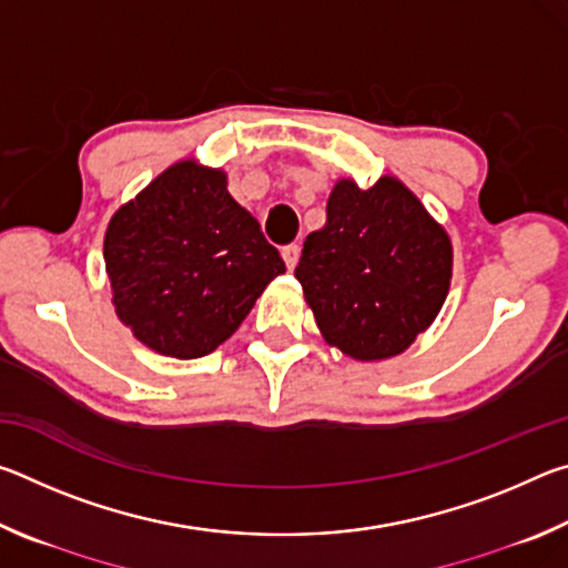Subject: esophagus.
Masks as SVG:
<instances>
[{"label":"esophagus","instance_id":"34e87169","mask_svg":"<svg viewBox=\"0 0 568 568\" xmlns=\"http://www.w3.org/2000/svg\"><path fill=\"white\" fill-rule=\"evenodd\" d=\"M297 257H301V247H297V245H285L283 247V261L287 265V271H293V267L297 265Z\"/></svg>","mask_w":568,"mask_h":568}]
</instances>
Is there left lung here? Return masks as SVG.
Returning <instances> with one entry per match:
<instances>
[{"label": "left lung", "instance_id": "8db88e82", "mask_svg": "<svg viewBox=\"0 0 568 568\" xmlns=\"http://www.w3.org/2000/svg\"><path fill=\"white\" fill-rule=\"evenodd\" d=\"M328 223L305 237L295 267L325 343L353 361L408 351L446 303L454 245L398 178L363 190L335 180Z\"/></svg>", "mask_w": 568, "mask_h": 568}]
</instances>
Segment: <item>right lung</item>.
I'll use <instances>...</instances> for the list:
<instances>
[{
    "label": "right lung",
    "mask_w": 568,
    "mask_h": 568,
    "mask_svg": "<svg viewBox=\"0 0 568 568\" xmlns=\"http://www.w3.org/2000/svg\"><path fill=\"white\" fill-rule=\"evenodd\" d=\"M104 271L134 338L192 361L240 328L285 263L227 192V172L185 158L114 210Z\"/></svg>",
    "instance_id": "obj_1"
}]
</instances>
